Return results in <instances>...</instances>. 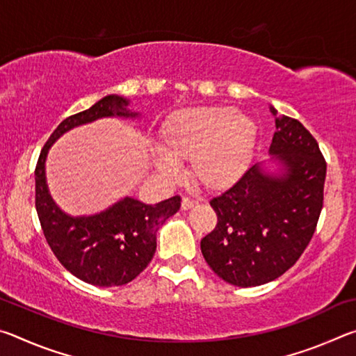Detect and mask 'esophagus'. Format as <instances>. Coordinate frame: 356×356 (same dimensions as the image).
I'll return each instance as SVG.
<instances>
[{"label": "esophagus", "instance_id": "1", "mask_svg": "<svg viewBox=\"0 0 356 356\" xmlns=\"http://www.w3.org/2000/svg\"><path fill=\"white\" fill-rule=\"evenodd\" d=\"M196 204H197V201L191 200V197H188V196H185L184 200H182V210H188L191 207H195Z\"/></svg>", "mask_w": 356, "mask_h": 356}]
</instances>
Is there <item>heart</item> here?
Listing matches in <instances>:
<instances>
[{
	"mask_svg": "<svg viewBox=\"0 0 356 356\" xmlns=\"http://www.w3.org/2000/svg\"><path fill=\"white\" fill-rule=\"evenodd\" d=\"M257 141V125L231 106H195L168 116L152 155L156 172L177 176L174 161L190 160V176L209 191H221L243 176Z\"/></svg>",
	"mask_w": 356,
	"mask_h": 356,
	"instance_id": "heart-1",
	"label": "heart"
}]
</instances>
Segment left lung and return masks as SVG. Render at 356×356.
Masks as SVG:
<instances>
[{
	"label": "left lung",
	"instance_id": "obj_1",
	"mask_svg": "<svg viewBox=\"0 0 356 356\" xmlns=\"http://www.w3.org/2000/svg\"><path fill=\"white\" fill-rule=\"evenodd\" d=\"M270 155L276 172L254 165L210 206L218 216L201 240L202 256L221 280L252 287L280 278L303 254L323 207L327 163L303 124L273 106Z\"/></svg>",
	"mask_w": 356,
	"mask_h": 356
}]
</instances>
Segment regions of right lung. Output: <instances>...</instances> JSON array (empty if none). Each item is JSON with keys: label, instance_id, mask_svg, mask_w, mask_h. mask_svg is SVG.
I'll return each instance as SVG.
<instances>
[{"label": "right lung", "instance_id": "obj_1", "mask_svg": "<svg viewBox=\"0 0 356 356\" xmlns=\"http://www.w3.org/2000/svg\"><path fill=\"white\" fill-rule=\"evenodd\" d=\"M127 106V99L106 95L89 110L65 118L45 143L34 172L35 210L51 251L78 280L100 287L127 284L147 267L156 250V231L180 209V196L154 206L127 196L100 213L70 216L48 191L45 160L55 141L78 125L102 118H138Z\"/></svg>", "mask_w": 356, "mask_h": 356}]
</instances>
